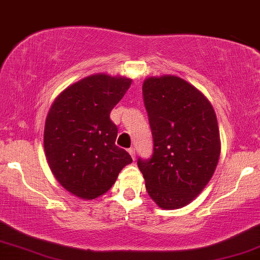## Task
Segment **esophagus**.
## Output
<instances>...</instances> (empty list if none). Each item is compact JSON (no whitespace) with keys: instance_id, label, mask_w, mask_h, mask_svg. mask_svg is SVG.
I'll return each instance as SVG.
<instances>
[{"instance_id":"esophagus-1","label":"esophagus","mask_w":260,"mask_h":260,"mask_svg":"<svg viewBox=\"0 0 260 260\" xmlns=\"http://www.w3.org/2000/svg\"><path fill=\"white\" fill-rule=\"evenodd\" d=\"M128 153H129L131 156H132V159H133V160L136 159V149H134V148L128 149Z\"/></svg>"}]
</instances>
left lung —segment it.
<instances>
[{"label":"left lung","mask_w":260,"mask_h":260,"mask_svg":"<svg viewBox=\"0 0 260 260\" xmlns=\"http://www.w3.org/2000/svg\"><path fill=\"white\" fill-rule=\"evenodd\" d=\"M143 98L154 140L138 159L148 194L162 209L189 204L213 177L221 151L215 111L196 86L176 76L149 77Z\"/></svg>","instance_id":"1"}]
</instances>
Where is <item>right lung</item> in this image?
<instances>
[{
    "label": "right lung",
    "instance_id": "add662e5",
    "mask_svg": "<svg viewBox=\"0 0 260 260\" xmlns=\"http://www.w3.org/2000/svg\"><path fill=\"white\" fill-rule=\"evenodd\" d=\"M131 84L127 77L92 74L67 86L50 107L44 129L47 162L59 184L80 199L103 196L132 162L115 144L118 129L110 118Z\"/></svg>",
    "mask_w": 260,
    "mask_h": 260
}]
</instances>
